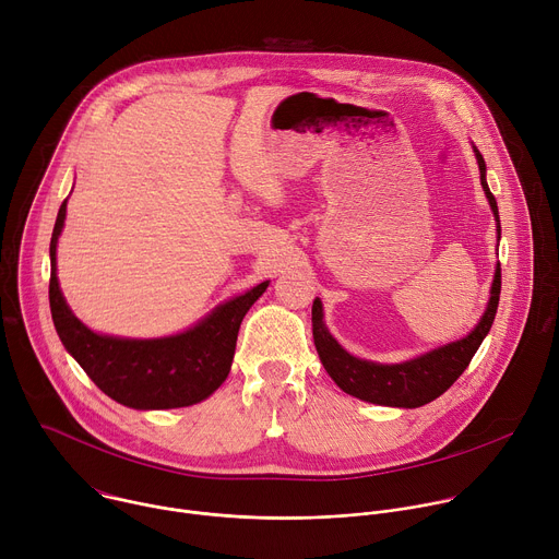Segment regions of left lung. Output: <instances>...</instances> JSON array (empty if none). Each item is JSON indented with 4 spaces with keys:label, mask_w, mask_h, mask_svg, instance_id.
I'll return each mask as SVG.
<instances>
[{
    "label": "left lung",
    "mask_w": 559,
    "mask_h": 559,
    "mask_svg": "<svg viewBox=\"0 0 559 559\" xmlns=\"http://www.w3.org/2000/svg\"><path fill=\"white\" fill-rule=\"evenodd\" d=\"M477 168H480V183L489 199L491 212L496 216L498 225V243H500V214L496 197L489 190L487 183V164L473 145ZM500 287H502V274L500 263L493 274L491 283V296L487 302V309L483 313L477 325L460 341L447 343L442 347H436L427 354H420L405 362H373L358 356H352L347 349L338 345V341L330 334L323 321V302L321 298H313L311 305V330H313V345L325 371L332 376V380L349 395L360 397L365 403L382 405V407H403V409H416L442 395L468 367L471 358L475 356L477 347L487 338L493 318L500 302Z\"/></svg>",
    "instance_id": "left-lung-1"
}]
</instances>
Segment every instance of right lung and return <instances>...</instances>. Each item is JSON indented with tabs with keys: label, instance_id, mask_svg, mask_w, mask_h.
<instances>
[{
	"label": "right lung",
	"instance_id": "1",
	"mask_svg": "<svg viewBox=\"0 0 559 559\" xmlns=\"http://www.w3.org/2000/svg\"><path fill=\"white\" fill-rule=\"evenodd\" d=\"M61 203L50 238V311L66 352L112 401L130 409H177L210 397L227 378L238 328L270 281L214 307L181 334L121 338L97 334L68 307L57 278V241L66 221Z\"/></svg>",
	"mask_w": 559,
	"mask_h": 559
}]
</instances>
